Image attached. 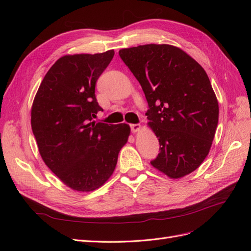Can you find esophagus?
<instances>
[{"instance_id": "1", "label": "esophagus", "mask_w": 251, "mask_h": 251, "mask_svg": "<svg viewBox=\"0 0 251 251\" xmlns=\"http://www.w3.org/2000/svg\"><path fill=\"white\" fill-rule=\"evenodd\" d=\"M141 126L140 125H131V131L133 133H137L140 131Z\"/></svg>"}]
</instances>
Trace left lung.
I'll return each mask as SVG.
<instances>
[{"label":"left lung","instance_id":"8db88e82","mask_svg":"<svg viewBox=\"0 0 251 251\" xmlns=\"http://www.w3.org/2000/svg\"><path fill=\"white\" fill-rule=\"evenodd\" d=\"M119 56L149 103L148 125L160 144L151 164L173 179L191 174L208 155L219 120L206 72L183 50L166 44L121 49Z\"/></svg>","mask_w":251,"mask_h":251}]
</instances>
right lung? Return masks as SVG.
I'll return each mask as SVG.
<instances>
[{
  "label": "right lung",
  "instance_id": "add662e5",
  "mask_svg": "<svg viewBox=\"0 0 251 251\" xmlns=\"http://www.w3.org/2000/svg\"><path fill=\"white\" fill-rule=\"evenodd\" d=\"M113 56L109 50L58 58L32 103L31 127L41 157L73 191L92 192L104 184L131 132L126 124L92 121L102 111L96 81Z\"/></svg>",
  "mask_w": 251,
  "mask_h": 251
}]
</instances>
